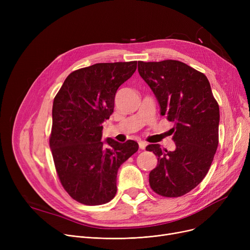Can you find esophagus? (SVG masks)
<instances>
[{
  "label": "esophagus",
  "mask_w": 250,
  "mask_h": 250,
  "mask_svg": "<svg viewBox=\"0 0 250 250\" xmlns=\"http://www.w3.org/2000/svg\"><path fill=\"white\" fill-rule=\"evenodd\" d=\"M139 147H140V149H142V150H145L146 147H147V143L144 142V141H140V142H139Z\"/></svg>",
  "instance_id": "esophagus-1"
}]
</instances>
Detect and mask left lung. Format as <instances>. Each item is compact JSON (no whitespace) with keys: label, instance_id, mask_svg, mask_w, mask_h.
Listing matches in <instances>:
<instances>
[{"label":"left lung","instance_id":"left-lung-1","mask_svg":"<svg viewBox=\"0 0 250 250\" xmlns=\"http://www.w3.org/2000/svg\"><path fill=\"white\" fill-rule=\"evenodd\" d=\"M138 71L156 96L161 115L174 124V151L159 144L146 148L158 157L150 187L166 198H177L200 185L211 167L219 143V105L208 78L185 62H139Z\"/></svg>","mask_w":250,"mask_h":250}]
</instances>
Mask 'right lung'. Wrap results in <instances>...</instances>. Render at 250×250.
<instances>
[{"label":"right lung","instance_id":"1","mask_svg":"<svg viewBox=\"0 0 250 250\" xmlns=\"http://www.w3.org/2000/svg\"><path fill=\"white\" fill-rule=\"evenodd\" d=\"M136 69L137 62H126L74 71L54 99L49 147L62 186L79 203L110 202L118 168L139 149L132 140L101 141V125L113 112L116 91Z\"/></svg>","mask_w":250,"mask_h":250}]
</instances>
